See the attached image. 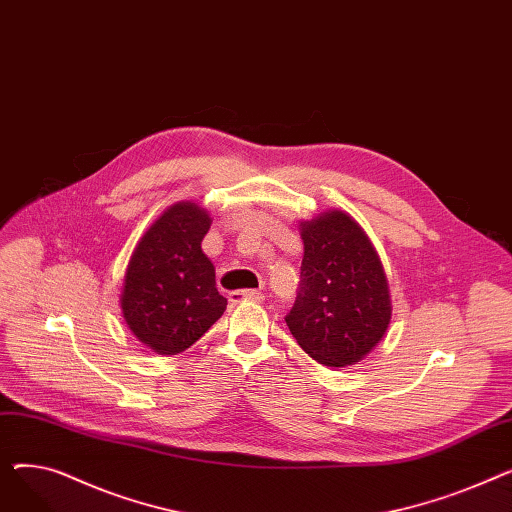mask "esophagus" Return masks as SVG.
Masks as SVG:
<instances>
[{
	"instance_id": "esophagus-1",
	"label": "esophagus",
	"mask_w": 512,
	"mask_h": 512,
	"mask_svg": "<svg viewBox=\"0 0 512 512\" xmlns=\"http://www.w3.org/2000/svg\"><path fill=\"white\" fill-rule=\"evenodd\" d=\"M230 303H242V301H263V294L255 288H247V290H232L230 292Z\"/></svg>"
}]
</instances>
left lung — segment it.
<instances>
[{"label":"left lung","instance_id":"1","mask_svg":"<svg viewBox=\"0 0 512 512\" xmlns=\"http://www.w3.org/2000/svg\"><path fill=\"white\" fill-rule=\"evenodd\" d=\"M303 238L301 290L286 326L321 365L363 361L390 326V286L369 236L342 209L299 224Z\"/></svg>","mask_w":512,"mask_h":512}]
</instances>
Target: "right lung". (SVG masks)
Here are the masks:
<instances>
[{
	"label": "right lung",
	"mask_w": 512,
	"mask_h": 512,
	"mask_svg": "<svg viewBox=\"0 0 512 512\" xmlns=\"http://www.w3.org/2000/svg\"><path fill=\"white\" fill-rule=\"evenodd\" d=\"M209 226L205 207L174 203L130 255L120 294L122 317L157 355L191 348L226 311L228 301L215 288V267L201 251Z\"/></svg>",
	"instance_id": "right-lung-1"
}]
</instances>
